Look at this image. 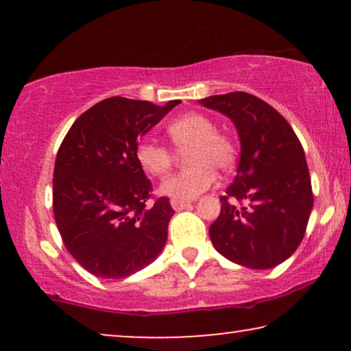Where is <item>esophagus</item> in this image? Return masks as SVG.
<instances>
[{
    "instance_id": "obj_1",
    "label": "esophagus",
    "mask_w": 351,
    "mask_h": 351,
    "mask_svg": "<svg viewBox=\"0 0 351 351\" xmlns=\"http://www.w3.org/2000/svg\"><path fill=\"white\" fill-rule=\"evenodd\" d=\"M171 206L174 210H182L185 208H190L191 201H182V199H171Z\"/></svg>"
}]
</instances>
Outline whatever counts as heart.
I'll use <instances>...</instances> for the list:
<instances>
[{
  "label": "heart",
  "instance_id": "heart-1",
  "mask_svg": "<svg viewBox=\"0 0 351 351\" xmlns=\"http://www.w3.org/2000/svg\"><path fill=\"white\" fill-rule=\"evenodd\" d=\"M167 136L180 150L190 167L166 177L160 193L174 199L189 201L214 185L215 171H227L234 161V145L227 136L215 131V123L201 113H186L167 126ZM136 160L152 176H162L169 169L172 155L169 148L148 138L136 147Z\"/></svg>",
  "mask_w": 351,
  "mask_h": 351
}]
</instances>
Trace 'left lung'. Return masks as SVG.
<instances>
[{
    "mask_svg": "<svg viewBox=\"0 0 351 351\" xmlns=\"http://www.w3.org/2000/svg\"><path fill=\"white\" fill-rule=\"evenodd\" d=\"M199 104L232 119L241 143L237 176L209 227L210 241L238 265H280L299 247L313 209L304 148L289 123L256 95H210Z\"/></svg>",
    "mask_w": 351,
    "mask_h": 351,
    "instance_id": "1",
    "label": "left lung"
}]
</instances>
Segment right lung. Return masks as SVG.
<instances>
[{"label": "right lung", "mask_w": 351, "mask_h": 351, "mask_svg": "<svg viewBox=\"0 0 351 351\" xmlns=\"http://www.w3.org/2000/svg\"><path fill=\"white\" fill-rule=\"evenodd\" d=\"M179 104L105 99L76 119L57 152V228L75 261L95 276L128 278L165 249L174 209L169 198L147 206L152 184L136 147Z\"/></svg>", "instance_id": "1"}]
</instances>
